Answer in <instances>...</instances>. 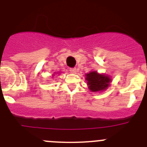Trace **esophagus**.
Here are the masks:
<instances>
[{
	"instance_id": "34e87169",
	"label": "esophagus",
	"mask_w": 147,
	"mask_h": 147,
	"mask_svg": "<svg viewBox=\"0 0 147 147\" xmlns=\"http://www.w3.org/2000/svg\"><path fill=\"white\" fill-rule=\"evenodd\" d=\"M69 71H70L72 73H76L77 69L76 68H70V69H69Z\"/></svg>"
}]
</instances>
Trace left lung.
Masks as SVG:
<instances>
[{
	"label": "left lung",
	"mask_w": 147,
	"mask_h": 147,
	"mask_svg": "<svg viewBox=\"0 0 147 147\" xmlns=\"http://www.w3.org/2000/svg\"><path fill=\"white\" fill-rule=\"evenodd\" d=\"M86 75L88 88L92 92H99L106 90L111 83L109 76L105 74H98L96 71H92Z\"/></svg>",
	"instance_id": "8db88e82"
}]
</instances>
